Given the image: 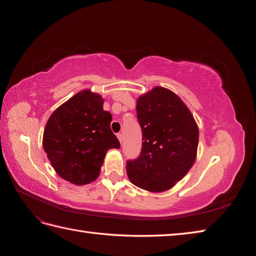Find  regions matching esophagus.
<instances>
[{
    "label": "esophagus",
    "mask_w": 256,
    "mask_h": 256,
    "mask_svg": "<svg viewBox=\"0 0 256 256\" xmlns=\"http://www.w3.org/2000/svg\"><path fill=\"white\" fill-rule=\"evenodd\" d=\"M118 138L120 140V142L122 143V134H118Z\"/></svg>",
    "instance_id": "obj_1"
}]
</instances>
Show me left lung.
Segmentation results:
<instances>
[{
    "label": "left lung",
    "instance_id": "left-lung-1",
    "mask_svg": "<svg viewBox=\"0 0 256 256\" xmlns=\"http://www.w3.org/2000/svg\"><path fill=\"white\" fill-rule=\"evenodd\" d=\"M142 150L127 161L129 180L150 192H164L182 180L196 159L198 127L175 92L156 86L136 99Z\"/></svg>",
    "mask_w": 256,
    "mask_h": 256
}]
</instances>
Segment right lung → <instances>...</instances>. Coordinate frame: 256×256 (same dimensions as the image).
Instances as JSON below:
<instances>
[{"instance_id":"right-lung-1","label":"right lung","mask_w":256,"mask_h":256,"mask_svg":"<svg viewBox=\"0 0 256 256\" xmlns=\"http://www.w3.org/2000/svg\"><path fill=\"white\" fill-rule=\"evenodd\" d=\"M111 120L102 95L90 90L76 92L51 114L42 146L62 178L78 186L97 180L106 152L120 147Z\"/></svg>"}]
</instances>
